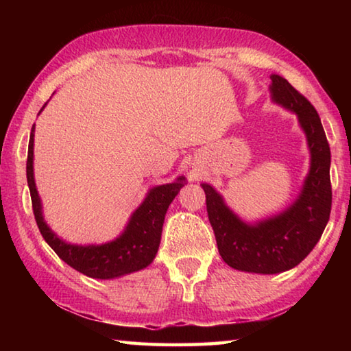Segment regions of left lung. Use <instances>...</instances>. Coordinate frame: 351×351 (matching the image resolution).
I'll return each instance as SVG.
<instances>
[{"label":"left lung","mask_w":351,"mask_h":351,"mask_svg":"<svg viewBox=\"0 0 351 351\" xmlns=\"http://www.w3.org/2000/svg\"><path fill=\"white\" fill-rule=\"evenodd\" d=\"M272 99L295 111L311 152V169L299 199L280 215L257 226L240 221L209 184H203L207 213L218 252L234 269L277 274L304 260L328 223L331 212L330 144L317 111L304 94L280 75H271Z\"/></svg>","instance_id":"obj_1"}]
</instances>
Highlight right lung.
Returning a JSON list of instances; mask_svg holds the SVG:
<instances>
[{"label": "right lung", "mask_w": 351, "mask_h": 351, "mask_svg": "<svg viewBox=\"0 0 351 351\" xmlns=\"http://www.w3.org/2000/svg\"><path fill=\"white\" fill-rule=\"evenodd\" d=\"M34 128L35 123L31 130V139H29L26 176L29 190H31L35 221H37L40 232L43 235L47 245L54 249L58 257L64 263H68L71 268L93 278H114L123 274H130V272L139 271L150 265L154 255L158 252L159 243H161L165 212H167L170 203L173 201L178 192H180V189L184 186V178L181 176L178 182L165 184V186L152 189L144 203L133 213L125 232L119 237L117 240L100 246L68 245V243L62 241L47 228L46 223L43 221V215H41V204L37 189H35L32 165Z\"/></svg>", "instance_id": "obj_1"}]
</instances>
